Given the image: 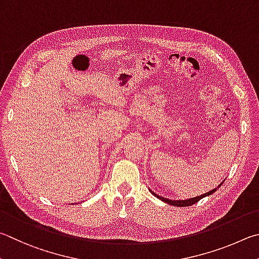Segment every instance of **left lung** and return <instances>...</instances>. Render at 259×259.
Wrapping results in <instances>:
<instances>
[{
    "mask_svg": "<svg viewBox=\"0 0 259 259\" xmlns=\"http://www.w3.org/2000/svg\"><path fill=\"white\" fill-rule=\"evenodd\" d=\"M223 182H224V181H223ZM223 182H222V183L219 185V188L221 187L222 184H223ZM219 188H215L214 190H210V191H208V192H206V193H203V194H201V196H198V197H194V198H190V199H185V200H170V199H167V198H164V197H160L159 194H156L155 192L151 191V190H150V192L153 194V196H155V197H157L158 199H159V200L164 201V202H166V203H168V205L176 206V207H187V206H191V205H193V203L198 202V201L200 200V199H202V198L210 196V194L214 193V192L216 191V190L219 189Z\"/></svg>",
    "mask_w": 259,
    "mask_h": 259,
    "instance_id": "8db88e82",
    "label": "left lung"
}]
</instances>
